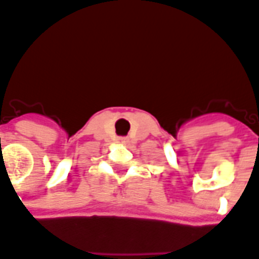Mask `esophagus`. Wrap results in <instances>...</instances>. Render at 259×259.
<instances>
[{"label": "esophagus", "mask_w": 259, "mask_h": 259, "mask_svg": "<svg viewBox=\"0 0 259 259\" xmlns=\"http://www.w3.org/2000/svg\"><path fill=\"white\" fill-rule=\"evenodd\" d=\"M118 141H120V142H121V143H125V142H128V138L121 137V138H118Z\"/></svg>", "instance_id": "1"}]
</instances>
